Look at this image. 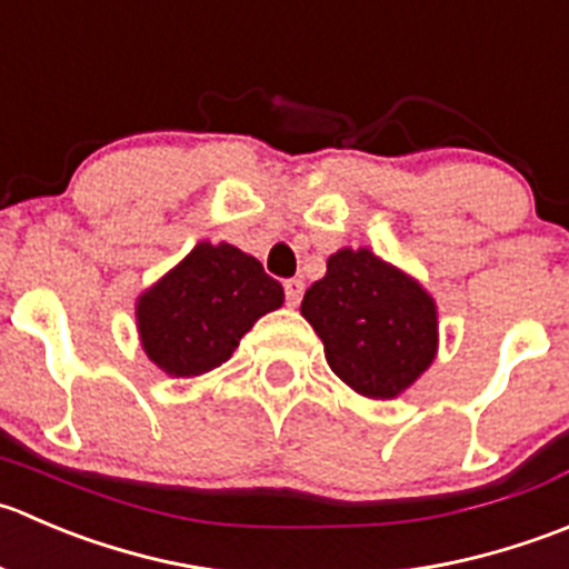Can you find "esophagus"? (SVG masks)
I'll return each mask as SVG.
<instances>
[{"mask_svg": "<svg viewBox=\"0 0 569 569\" xmlns=\"http://www.w3.org/2000/svg\"><path fill=\"white\" fill-rule=\"evenodd\" d=\"M284 296H287V303H290V307H298V303H301V296H303V282H301V279H287V282H284Z\"/></svg>", "mask_w": 569, "mask_h": 569, "instance_id": "34e87169", "label": "esophagus"}]
</instances>
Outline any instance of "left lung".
Listing matches in <instances>:
<instances>
[{
	"mask_svg": "<svg viewBox=\"0 0 569 569\" xmlns=\"http://www.w3.org/2000/svg\"><path fill=\"white\" fill-rule=\"evenodd\" d=\"M329 368L353 392L390 401L407 392L440 346L431 292L370 249H340L301 301Z\"/></svg>",
	"mask_w": 569,
	"mask_h": 569,
	"instance_id": "obj_1",
	"label": "left lung"
}]
</instances>
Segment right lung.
Here are the masks:
<instances>
[{"mask_svg":"<svg viewBox=\"0 0 569 569\" xmlns=\"http://www.w3.org/2000/svg\"><path fill=\"white\" fill-rule=\"evenodd\" d=\"M284 303L260 260L232 243L201 240L134 301L146 357L171 379H196L227 362L246 331Z\"/></svg>","mask_w":569,"mask_h":569,"instance_id":"add662e5","label":"right lung"}]
</instances>
